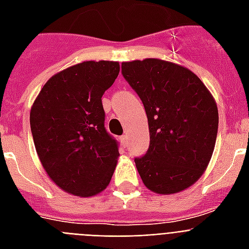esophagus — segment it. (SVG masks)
<instances>
[{
  "label": "esophagus",
  "instance_id": "1",
  "mask_svg": "<svg viewBox=\"0 0 249 249\" xmlns=\"http://www.w3.org/2000/svg\"><path fill=\"white\" fill-rule=\"evenodd\" d=\"M128 140H129L128 134H124V136H121V142H123V144H124V146H126V143H128Z\"/></svg>",
  "mask_w": 249,
  "mask_h": 249
}]
</instances>
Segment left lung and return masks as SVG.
Instances as JSON below:
<instances>
[{"mask_svg": "<svg viewBox=\"0 0 249 249\" xmlns=\"http://www.w3.org/2000/svg\"><path fill=\"white\" fill-rule=\"evenodd\" d=\"M121 73L147 115L150 146L134 159L144 186L164 195L187 189L207 169L216 144L212 94L194 72L161 59L124 62Z\"/></svg>", "mask_w": 249, "mask_h": 249, "instance_id": "obj_1", "label": "left lung"}]
</instances>
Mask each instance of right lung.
I'll return each mask as SVG.
<instances>
[{"label":"right lung","instance_id":"obj_1","mask_svg":"<svg viewBox=\"0 0 249 249\" xmlns=\"http://www.w3.org/2000/svg\"><path fill=\"white\" fill-rule=\"evenodd\" d=\"M120 72L117 62H83L44 85L29 115L40 161L68 194L93 196L108 186L119 144L105 128L102 95Z\"/></svg>","mask_w":249,"mask_h":249}]
</instances>
